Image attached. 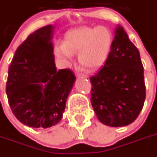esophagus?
<instances>
[{"label":"esophagus","instance_id":"1","mask_svg":"<svg viewBox=\"0 0 157 157\" xmlns=\"http://www.w3.org/2000/svg\"><path fill=\"white\" fill-rule=\"evenodd\" d=\"M78 77H81V78H88L87 75H86V74H82V73H79L78 75Z\"/></svg>","mask_w":157,"mask_h":157}]
</instances>
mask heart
Masks as SVG:
<instances>
[{
	"instance_id": "b5f03b06",
	"label": "heart",
	"mask_w": 157,
	"mask_h": 157,
	"mask_svg": "<svg viewBox=\"0 0 157 157\" xmlns=\"http://www.w3.org/2000/svg\"><path fill=\"white\" fill-rule=\"evenodd\" d=\"M113 42V35L106 27H85L68 32L64 44L56 48L60 59L71 61L72 54L78 53V62L87 69H96L105 62Z\"/></svg>"
}]
</instances>
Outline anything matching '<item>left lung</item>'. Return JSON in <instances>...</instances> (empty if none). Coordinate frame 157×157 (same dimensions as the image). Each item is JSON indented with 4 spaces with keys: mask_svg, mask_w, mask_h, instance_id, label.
<instances>
[{
    "mask_svg": "<svg viewBox=\"0 0 157 157\" xmlns=\"http://www.w3.org/2000/svg\"><path fill=\"white\" fill-rule=\"evenodd\" d=\"M90 82L92 106L102 124L125 126L138 117L146 96L144 67L138 49L123 27L115 29L108 58Z\"/></svg>",
    "mask_w": 157,
    "mask_h": 157,
    "instance_id": "left-lung-1",
    "label": "left lung"
}]
</instances>
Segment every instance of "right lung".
Masks as SVG:
<instances>
[{
  "label": "right lung",
  "mask_w": 157,
  "mask_h": 157,
  "mask_svg": "<svg viewBox=\"0 0 157 157\" xmlns=\"http://www.w3.org/2000/svg\"><path fill=\"white\" fill-rule=\"evenodd\" d=\"M53 31L49 25L32 33L17 49L9 68L10 108L21 123L33 128L59 122L75 80L70 69L56 70Z\"/></svg>",
  "instance_id": "obj_1"
}]
</instances>
